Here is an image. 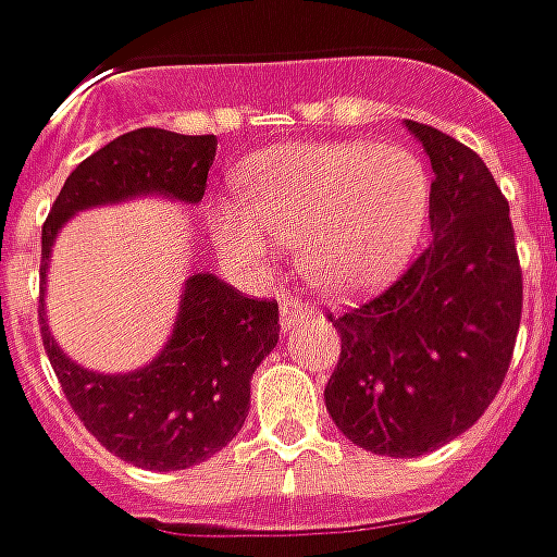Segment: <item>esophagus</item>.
Here are the masks:
<instances>
[{"label": "esophagus", "mask_w": 557, "mask_h": 557, "mask_svg": "<svg viewBox=\"0 0 557 557\" xmlns=\"http://www.w3.org/2000/svg\"><path fill=\"white\" fill-rule=\"evenodd\" d=\"M312 307L307 300H300V297H290L285 294L282 297V332H290L297 322H304V319H310Z\"/></svg>", "instance_id": "1"}]
</instances>
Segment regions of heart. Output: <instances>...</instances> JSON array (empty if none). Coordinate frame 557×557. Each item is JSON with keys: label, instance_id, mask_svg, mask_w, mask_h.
Masks as SVG:
<instances>
[{"label": "heart", "instance_id": "obj_1", "mask_svg": "<svg viewBox=\"0 0 557 557\" xmlns=\"http://www.w3.org/2000/svg\"><path fill=\"white\" fill-rule=\"evenodd\" d=\"M247 203L210 207L232 267L263 272L278 245H297L315 288L350 297L381 288L409 263L428 225L431 173L403 145H285L242 170Z\"/></svg>", "mask_w": 557, "mask_h": 557}]
</instances>
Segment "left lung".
<instances>
[{
  "label": "left lung",
  "instance_id": "1",
  "mask_svg": "<svg viewBox=\"0 0 557 557\" xmlns=\"http://www.w3.org/2000/svg\"><path fill=\"white\" fill-rule=\"evenodd\" d=\"M431 245L377 297L329 312L341 334L325 406L374 456L416 459L465 434L496 399L524 310L508 201L486 163L428 123Z\"/></svg>",
  "mask_w": 557,
  "mask_h": 557
}]
</instances>
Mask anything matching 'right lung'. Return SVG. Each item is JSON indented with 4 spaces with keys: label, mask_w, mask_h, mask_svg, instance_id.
Returning <instances> with one entry per match:
<instances>
[{
    "label": "right lung",
    "mask_w": 557,
    "mask_h": 557,
    "mask_svg": "<svg viewBox=\"0 0 557 557\" xmlns=\"http://www.w3.org/2000/svg\"><path fill=\"white\" fill-rule=\"evenodd\" d=\"M216 158V136H183L158 126L123 133L67 176L42 223V267L64 220L141 191L201 201ZM39 334L54 377L92 437L117 459L148 471H183L220 453L245 424L250 374L278 344V304L247 297L213 272H195L176 332L163 354L129 374L79 369L58 350L39 310Z\"/></svg>",
    "instance_id": "obj_1"
}]
</instances>
